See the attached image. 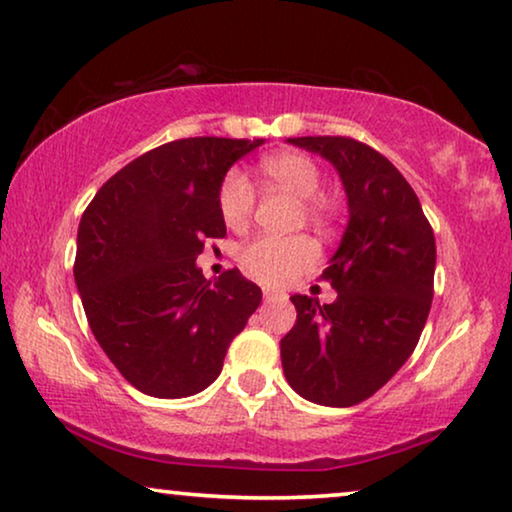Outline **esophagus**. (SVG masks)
Returning <instances> with one entry per match:
<instances>
[{
	"mask_svg": "<svg viewBox=\"0 0 512 512\" xmlns=\"http://www.w3.org/2000/svg\"><path fill=\"white\" fill-rule=\"evenodd\" d=\"M284 293L282 291H275V289H263V298L265 300H275V298H282Z\"/></svg>",
	"mask_w": 512,
	"mask_h": 512,
	"instance_id": "34e87169",
	"label": "esophagus"
}]
</instances>
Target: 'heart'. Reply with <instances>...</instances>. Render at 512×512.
I'll return each mask as SVG.
<instances>
[{
	"instance_id": "obj_1",
	"label": "heart",
	"mask_w": 512,
	"mask_h": 512,
	"mask_svg": "<svg viewBox=\"0 0 512 512\" xmlns=\"http://www.w3.org/2000/svg\"><path fill=\"white\" fill-rule=\"evenodd\" d=\"M265 177L289 188L303 198V214L307 221L326 226L333 219V202L321 191L324 172L305 153H275L261 163ZM256 193L249 177L240 170H230L219 188V212L228 228H242L251 219ZM319 261V247L307 235H258L240 251L242 268L258 282L279 286L303 275Z\"/></svg>"
}]
</instances>
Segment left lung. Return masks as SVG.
<instances>
[{
  "mask_svg": "<svg viewBox=\"0 0 512 512\" xmlns=\"http://www.w3.org/2000/svg\"><path fill=\"white\" fill-rule=\"evenodd\" d=\"M324 156L347 193L349 223L319 279L331 305L291 296L296 324L279 342L286 382L307 401L349 408L384 387L415 352L433 300L436 240L403 174L352 137H291Z\"/></svg>",
  "mask_w": 512,
  "mask_h": 512,
  "instance_id": "left-lung-1",
  "label": "left lung"
}]
</instances>
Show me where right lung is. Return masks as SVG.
I'll return each mask as SVG.
<instances>
[{
	"mask_svg": "<svg viewBox=\"0 0 512 512\" xmlns=\"http://www.w3.org/2000/svg\"><path fill=\"white\" fill-rule=\"evenodd\" d=\"M263 139L188 137L146 151L104 184L79 223L74 279L90 331L146 396L209 387L230 342L261 305L240 270L216 282L195 258L226 235L221 181Z\"/></svg>",
	"mask_w": 512,
	"mask_h": 512,
	"instance_id": "right-lung-1",
	"label": "right lung"
}]
</instances>
